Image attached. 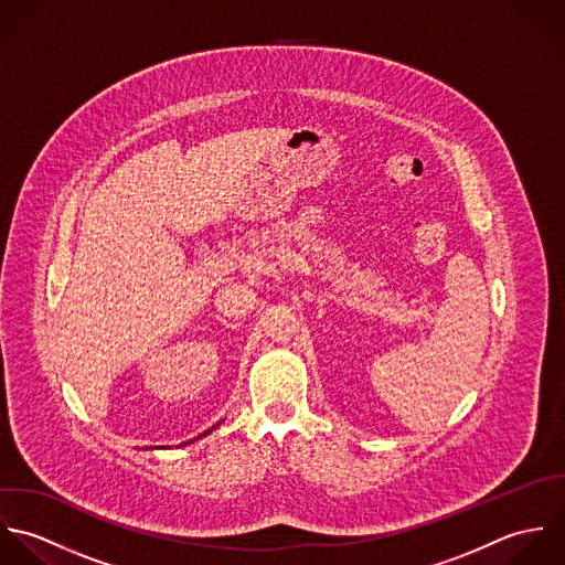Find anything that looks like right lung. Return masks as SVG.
<instances>
[{"mask_svg": "<svg viewBox=\"0 0 565 565\" xmlns=\"http://www.w3.org/2000/svg\"><path fill=\"white\" fill-rule=\"evenodd\" d=\"M218 426H221V422H218V424H216V426H214V428H210V430H207V433H203V435H201V437H207V435H210V433H212V430H216V428H218ZM201 437H196V439H194V441H199V439H201ZM188 444H192V441H188ZM188 444H181V446H188ZM150 450H152V448H150Z\"/></svg>", "mask_w": 565, "mask_h": 565, "instance_id": "right-lung-1", "label": "right lung"}]
</instances>
